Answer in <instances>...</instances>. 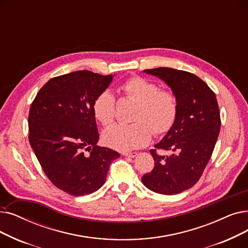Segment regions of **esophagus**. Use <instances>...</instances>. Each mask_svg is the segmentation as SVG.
Here are the masks:
<instances>
[{
	"label": "esophagus",
	"mask_w": 248,
	"mask_h": 248,
	"mask_svg": "<svg viewBox=\"0 0 248 248\" xmlns=\"http://www.w3.org/2000/svg\"><path fill=\"white\" fill-rule=\"evenodd\" d=\"M123 155H124V156H125V157L135 158V157L138 155V153H137V152H124V153H123Z\"/></svg>",
	"instance_id": "34e87169"
}]
</instances>
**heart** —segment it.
<instances>
[{
    "label": "heart",
    "mask_w": 248,
    "mask_h": 248,
    "mask_svg": "<svg viewBox=\"0 0 248 248\" xmlns=\"http://www.w3.org/2000/svg\"><path fill=\"white\" fill-rule=\"evenodd\" d=\"M121 90L124 97L136 102L130 124H115L102 134L103 143L120 151H128L147 145L152 132L155 136H164L175 124L178 115L176 94L149 79L133 76L125 80ZM92 112L102 125L111 124L116 113V100L109 90H102L92 103Z\"/></svg>",
    "instance_id": "1"
}]
</instances>
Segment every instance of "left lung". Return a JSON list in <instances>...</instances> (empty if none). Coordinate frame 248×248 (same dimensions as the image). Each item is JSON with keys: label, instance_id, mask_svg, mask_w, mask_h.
<instances>
[{"label": "left lung", "instance_id": "8db88e82", "mask_svg": "<svg viewBox=\"0 0 248 248\" xmlns=\"http://www.w3.org/2000/svg\"><path fill=\"white\" fill-rule=\"evenodd\" d=\"M165 81L178 100L175 124L150 151L155 166L142 177L151 190L176 195L195 186L213 154L221 127L216 95L206 82L186 71L172 68L144 70ZM167 150L168 155L156 151Z\"/></svg>", "mask_w": 248, "mask_h": 248}]
</instances>
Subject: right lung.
<instances>
[{
    "mask_svg": "<svg viewBox=\"0 0 248 248\" xmlns=\"http://www.w3.org/2000/svg\"><path fill=\"white\" fill-rule=\"evenodd\" d=\"M111 80V75L87 70L62 75L42 86L31 103L30 145L48 179L71 196L99 189L111 162L121 156L96 146L99 134L92 103Z\"/></svg>",
    "mask_w": 248,
    "mask_h": 248,
    "instance_id": "right-lung-1",
    "label": "right lung"
}]
</instances>
